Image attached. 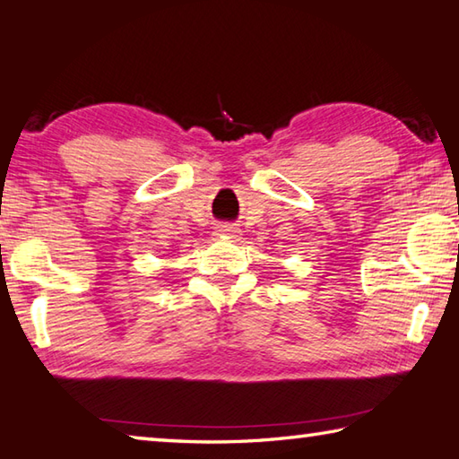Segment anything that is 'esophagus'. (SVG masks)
Listing matches in <instances>:
<instances>
[{"label":"esophagus","mask_w":459,"mask_h":459,"mask_svg":"<svg viewBox=\"0 0 459 459\" xmlns=\"http://www.w3.org/2000/svg\"><path fill=\"white\" fill-rule=\"evenodd\" d=\"M216 235H221V237H238V229L232 227V224H219V227H216Z\"/></svg>","instance_id":"esophagus-1"}]
</instances>
